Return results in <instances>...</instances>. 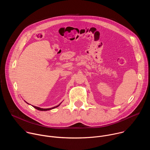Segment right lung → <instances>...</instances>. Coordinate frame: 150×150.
Masks as SVG:
<instances>
[{"instance_id": "right-lung-1", "label": "right lung", "mask_w": 150, "mask_h": 150, "mask_svg": "<svg viewBox=\"0 0 150 150\" xmlns=\"http://www.w3.org/2000/svg\"><path fill=\"white\" fill-rule=\"evenodd\" d=\"M26 102V101H25ZM28 104H29L28 103H26ZM61 104H59L58 105H57V106H56V107H52V108H39V107H35V106H33L32 105V107H33V108H36V110H39V111H49V110H52V109H54V108H57V107H59L60 105H61Z\"/></svg>"}]
</instances>
